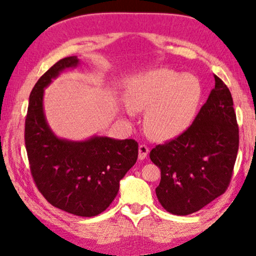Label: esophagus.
<instances>
[{
    "instance_id": "34e87169",
    "label": "esophagus",
    "mask_w": 256,
    "mask_h": 256,
    "mask_svg": "<svg viewBox=\"0 0 256 256\" xmlns=\"http://www.w3.org/2000/svg\"><path fill=\"white\" fill-rule=\"evenodd\" d=\"M149 152V148L146 144L138 146V160H144Z\"/></svg>"
}]
</instances>
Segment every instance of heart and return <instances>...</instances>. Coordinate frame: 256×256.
Listing matches in <instances>:
<instances>
[{
  "mask_svg": "<svg viewBox=\"0 0 256 256\" xmlns=\"http://www.w3.org/2000/svg\"><path fill=\"white\" fill-rule=\"evenodd\" d=\"M202 96L197 76L156 68L132 76L124 90L129 110H146V132L156 140L180 135L192 124Z\"/></svg>",
  "mask_w": 256,
  "mask_h": 256,
  "instance_id": "heart-1",
  "label": "heart"
}]
</instances>
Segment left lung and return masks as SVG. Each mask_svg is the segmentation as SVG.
<instances>
[{
    "mask_svg": "<svg viewBox=\"0 0 256 256\" xmlns=\"http://www.w3.org/2000/svg\"><path fill=\"white\" fill-rule=\"evenodd\" d=\"M214 80L194 124L150 152V160L160 169L156 196L172 214L202 210L226 191L232 178L239 128L228 87L216 76Z\"/></svg>",
    "mask_w": 256,
    "mask_h": 256,
    "instance_id": "1",
    "label": "left lung"
}]
</instances>
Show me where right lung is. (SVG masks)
<instances>
[{"instance_id":"add662e5","label":"right lung","mask_w":256,"mask_h":256,"mask_svg":"<svg viewBox=\"0 0 256 256\" xmlns=\"http://www.w3.org/2000/svg\"><path fill=\"white\" fill-rule=\"evenodd\" d=\"M76 56L48 68L31 90L24 140L38 190L54 208L79 216L104 212L116 197L120 180L136 163L135 140L92 136L85 141L59 138L44 114V88L62 71L76 68Z\"/></svg>"}]
</instances>
